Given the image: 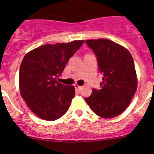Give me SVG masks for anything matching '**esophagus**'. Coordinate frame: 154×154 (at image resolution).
Returning a JSON list of instances; mask_svg holds the SVG:
<instances>
[{
	"label": "esophagus",
	"mask_w": 154,
	"mask_h": 154,
	"mask_svg": "<svg viewBox=\"0 0 154 154\" xmlns=\"http://www.w3.org/2000/svg\"><path fill=\"white\" fill-rule=\"evenodd\" d=\"M74 86H75V90L78 91V92H79V91H81V89H82V87L79 86V85H77V84H75V85Z\"/></svg>",
	"instance_id": "34e87169"
}]
</instances>
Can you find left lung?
<instances>
[{
  "instance_id": "left-lung-1",
  "label": "left lung",
  "mask_w": 154,
  "mask_h": 154,
  "mask_svg": "<svg viewBox=\"0 0 154 154\" xmlns=\"http://www.w3.org/2000/svg\"><path fill=\"white\" fill-rule=\"evenodd\" d=\"M103 75L100 89L85 98L91 109L103 118L117 116L133 99L137 87L135 65L130 51L108 39L86 40Z\"/></svg>"
}]
</instances>
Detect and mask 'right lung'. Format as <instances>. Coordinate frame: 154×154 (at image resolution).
<instances>
[{
	"label": "right lung",
	"instance_id": "right-lung-1",
	"mask_svg": "<svg viewBox=\"0 0 154 154\" xmlns=\"http://www.w3.org/2000/svg\"><path fill=\"white\" fill-rule=\"evenodd\" d=\"M84 41L45 45L29 51L19 71V86L24 100L39 118L54 121L65 115L75 92L73 85L57 81L69 58Z\"/></svg>",
	"mask_w": 154,
	"mask_h": 154
}]
</instances>
